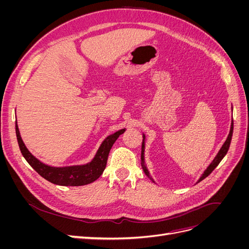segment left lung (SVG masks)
Returning a JSON list of instances; mask_svg holds the SVG:
<instances>
[{
	"label": "left lung",
	"instance_id": "left-lung-1",
	"mask_svg": "<svg viewBox=\"0 0 249 249\" xmlns=\"http://www.w3.org/2000/svg\"><path fill=\"white\" fill-rule=\"evenodd\" d=\"M232 130H233V122H231V130H230V134H229V136H228V138H227V140H225V142L223 143V145L221 146V148H220V150L219 152H218V154H217V156L215 157V159L212 161V163H211L209 166H208V168L205 170V172L202 173V176L199 178V179H198V182L197 183H199L200 180H202L203 178H206L211 172H212L216 167H217V165L220 163V161L223 159V157L227 155V153H228V150H229V148H230V144H231V136H232ZM145 135H143V140H142V145H141V167H142V169H143V171H144V173L145 175L153 180L154 182V179L149 177V172H148V170H147V168H146V166H145V164H144V147H145Z\"/></svg>",
	"mask_w": 249,
	"mask_h": 249
}]
</instances>
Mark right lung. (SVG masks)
<instances>
[{"mask_svg":"<svg viewBox=\"0 0 249 249\" xmlns=\"http://www.w3.org/2000/svg\"><path fill=\"white\" fill-rule=\"evenodd\" d=\"M125 129L119 130L105 139L100 148L97 149V152L91 162L84 165H76V166L52 167L49 166V165L43 164L38 159H36V158L29 152L25 145V143L21 140L18 124H16L18 146L21 155L24 156L26 161L31 165L34 170L36 172H38L43 178H46L53 184L60 186H83L92 183L95 179L99 178L102 176L105 168H106L109 152L112 145L114 144V142L119 137V135H122Z\"/></svg>","mask_w":249,"mask_h":249,"instance_id":"right-lung-1","label":"right lung"}]
</instances>
